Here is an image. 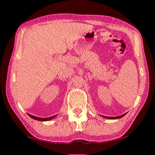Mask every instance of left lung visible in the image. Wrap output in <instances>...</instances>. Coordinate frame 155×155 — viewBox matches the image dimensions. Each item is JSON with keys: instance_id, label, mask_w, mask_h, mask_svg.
Returning a JSON list of instances; mask_svg holds the SVG:
<instances>
[{"instance_id": "obj_1", "label": "left lung", "mask_w": 155, "mask_h": 155, "mask_svg": "<svg viewBox=\"0 0 155 155\" xmlns=\"http://www.w3.org/2000/svg\"><path fill=\"white\" fill-rule=\"evenodd\" d=\"M127 114H124L122 115H120V116H117V117H107V116H103L104 117H105V118H108V119H119V118H121L123 116H124V115Z\"/></svg>"}]
</instances>
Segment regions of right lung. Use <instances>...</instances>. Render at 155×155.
<instances>
[{
  "label": "right lung",
  "mask_w": 155,
  "mask_h": 155,
  "mask_svg": "<svg viewBox=\"0 0 155 155\" xmlns=\"http://www.w3.org/2000/svg\"><path fill=\"white\" fill-rule=\"evenodd\" d=\"M28 115H29V116L31 117V118H33L34 120H39V121H48V120H52L54 118L57 116V115H53V116L52 117H36V116H34V115H32L31 114H28Z\"/></svg>",
  "instance_id": "1"
}]
</instances>
